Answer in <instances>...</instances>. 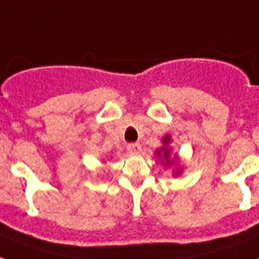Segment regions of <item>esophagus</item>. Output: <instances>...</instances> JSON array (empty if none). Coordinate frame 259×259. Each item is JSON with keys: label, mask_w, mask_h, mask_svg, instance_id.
Wrapping results in <instances>:
<instances>
[{"label": "esophagus", "mask_w": 259, "mask_h": 259, "mask_svg": "<svg viewBox=\"0 0 259 259\" xmlns=\"http://www.w3.org/2000/svg\"><path fill=\"white\" fill-rule=\"evenodd\" d=\"M127 151H129L130 154L137 155L141 151V145L139 143H130V144H127Z\"/></svg>", "instance_id": "esophagus-1"}]
</instances>
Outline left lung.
I'll use <instances>...</instances> for the list:
<instances>
[{
    "mask_svg": "<svg viewBox=\"0 0 259 259\" xmlns=\"http://www.w3.org/2000/svg\"><path fill=\"white\" fill-rule=\"evenodd\" d=\"M164 140H166V141H164V143H166V144H167V143H168V137H166V139H164ZM162 151H163V152H162V154H163L164 159H168V149L163 148V149H162ZM159 154H160V149H159V151H158V155H159ZM159 156H160V155H159Z\"/></svg>",
    "mask_w": 259,
    "mask_h": 259,
    "instance_id": "obj_1",
    "label": "left lung"
}]
</instances>
